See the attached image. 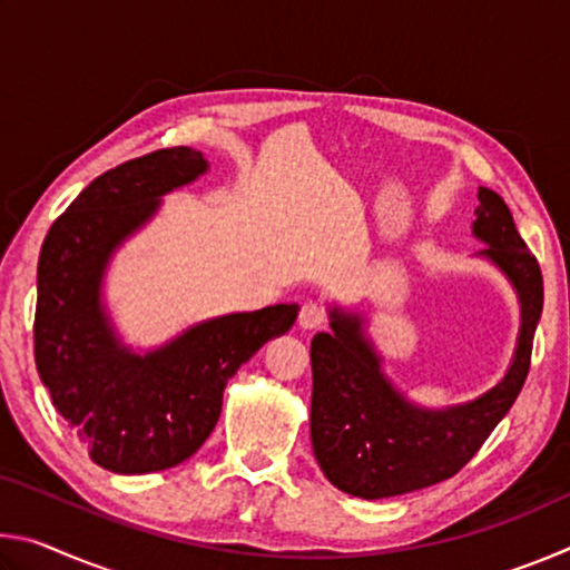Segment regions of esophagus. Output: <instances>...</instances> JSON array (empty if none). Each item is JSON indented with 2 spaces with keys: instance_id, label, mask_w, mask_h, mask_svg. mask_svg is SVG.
<instances>
[{
  "instance_id": "obj_1",
  "label": "esophagus",
  "mask_w": 570,
  "mask_h": 570,
  "mask_svg": "<svg viewBox=\"0 0 570 570\" xmlns=\"http://www.w3.org/2000/svg\"><path fill=\"white\" fill-rule=\"evenodd\" d=\"M326 322H330V312H326V306L316 302H306L302 306V312H298V324H302L304 330H322Z\"/></svg>"
}]
</instances>
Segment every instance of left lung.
Wrapping results in <instances>:
<instances>
[{"label": "left lung", "mask_w": 570, "mask_h": 570, "mask_svg": "<svg viewBox=\"0 0 570 570\" xmlns=\"http://www.w3.org/2000/svg\"><path fill=\"white\" fill-rule=\"evenodd\" d=\"M475 236L515 284L523 326L513 366L480 400L445 412L412 407L380 372L360 316L332 312V334L312 340V445L324 475L344 493L380 500L438 485L468 465L513 407L530 370L543 312V274L495 190H478Z\"/></svg>", "instance_id": "left-lung-1"}]
</instances>
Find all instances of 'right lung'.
I'll use <instances>...</instances> for the list:
<instances>
[{
	"label": "right lung",
	"mask_w": 570,
	"mask_h": 570,
	"mask_svg": "<svg viewBox=\"0 0 570 570\" xmlns=\"http://www.w3.org/2000/svg\"><path fill=\"white\" fill-rule=\"evenodd\" d=\"M206 170L198 150L163 148L95 178L45 236L37 264L35 362L55 410L100 468L158 472L188 460L214 432L226 382L292 330L296 304L193 326L166 350H120L100 312L110 250L146 224L158 196Z\"/></svg>",
	"instance_id": "add662e5"
}]
</instances>
